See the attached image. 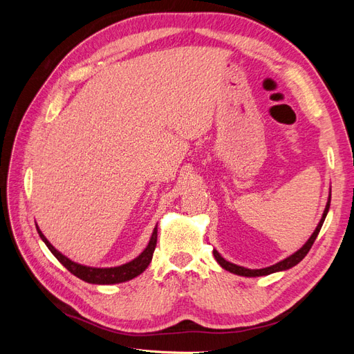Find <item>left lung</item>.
<instances>
[{
  "label": "left lung",
  "mask_w": 354,
  "mask_h": 354,
  "mask_svg": "<svg viewBox=\"0 0 354 354\" xmlns=\"http://www.w3.org/2000/svg\"><path fill=\"white\" fill-rule=\"evenodd\" d=\"M329 203H330V196H329V199H328L326 208H325V211H324V216H322V218H320L316 230L313 232L312 236H310V239L303 245V248H299V250H298L295 254H292L291 257H288V259H285V260H282V261H279V263H276V264H273V266H270V267H266V269H257V270L245 269V267H241V266H236V264L226 261L216 250L212 251V252H214V257H216V260L218 261V264L223 267V269H226V270H229L230 273H234V274L248 276V277H252V276H266V274H270V273H274V272H281V270L291 269V267H294L295 264H298L299 261H301V260L304 259V257L307 255V252L310 251V248H312V245L315 243V241H316V238H317V234H319L320 229H322V224H324V221H325V217H326L328 209H329Z\"/></svg>",
  "instance_id": "1"
}]
</instances>
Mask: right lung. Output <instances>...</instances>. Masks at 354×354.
Listing matches in <instances>:
<instances>
[{
  "instance_id": "obj_1",
  "label": "right lung",
  "mask_w": 354,
  "mask_h": 354,
  "mask_svg": "<svg viewBox=\"0 0 354 354\" xmlns=\"http://www.w3.org/2000/svg\"><path fill=\"white\" fill-rule=\"evenodd\" d=\"M41 239L44 241V243L48 246V250L51 251V254L56 257V259L66 267V269L75 274L80 279L88 282V283H97V285H111V283H121V282H127L133 279V277L138 276L140 273H143L146 270V267L149 266V263L152 261L153 257V251L156 246V239H158V229L155 227L152 238L149 241V245L146 246V250L134 259L133 261L118 266V267H109V269H95V267H87V266H81L78 263L71 261L68 257H65L63 254H60L55 246H53L47 239L44 234L41 233V230L37 227Z\"/></svg>"
}]
</instances>
